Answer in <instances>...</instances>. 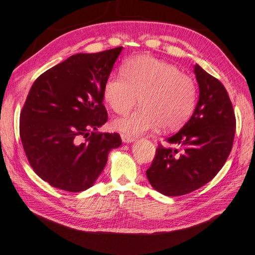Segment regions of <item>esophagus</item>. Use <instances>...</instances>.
Wrapping results in <instances>:
<instances>
[{
	"label": "esophagus",
	"instance_id": "34e87169",
	"mask_svg": "<svg viewBox=\"0 0 255 255\" xmlns=\"http://www.w3.org/2000/svg\"><path fill=\"white\" fill-rule=\"evenodd\" d=\"M122 140H123L124 142H125V143H129V142H133V141H134V138L132 137V135L123 133V134H122Z\"/></svg>",
	"mask_w": 255,
	"mask_h": 255
}]
</instances>
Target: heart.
<instances>
[{
	"instance_id": "1",
	"label": "heart",
	"mask_w": 255,
	"mask_h": 255,
	"mask_svg": "<svg viewBox=\"0 0 255 255\" xmlns=\"http://www.w3.org/2000/svg\"><path fill=\"white\" fill-rule=\"evenodd\" d=\"M122 72L106 79L105 102L115 113L125 114L140 98V109L116 118L115 129L129 135H140L158 127L171 131L191 117L198 100L197 85L175 65L141 55L127 60Z\"/></svg>"
}]
</instances>
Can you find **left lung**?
Returning <instances> with one entry per match:
<instances>
[{"label":"left lung","mask_w":255,"mask_h":255,"mask_svg":"<svg viewBox=\"0 0 255 255\" xmlns=\"http://www.w3.org/2000/svg\"><path fill=\"white\" fill-rule=\"evenodd\" d=\"M200 88L199 102L190 120L176 134L161 143L146 177L156 191L167 197L190 193L211 181L222 169L232 151L236 116L222 82L194 66Z\"/></svg>","instance_id":"obj_1"}]
</instances>
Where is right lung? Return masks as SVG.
<instances>
[{"instance_id": "1", "label": "right lung", "mask_w": 255, "mask_h": 255, "mask_svg": "<svg viewBox=\"0 0 255 255\" xmlns=\"http://www.w3.org/2000/svg\"><path fill=\"white\" fill-rule=\"evenodd\" d=\"M123 46L79 53L40 75L20 112L19 133L32 169L52 187L80 192L93 186L121 146L117 132L96 130L108 121L103 87Z\"/></svg>"}]
</instances>
